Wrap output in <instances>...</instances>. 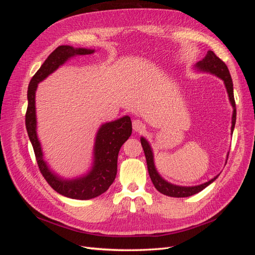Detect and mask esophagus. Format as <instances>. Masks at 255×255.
Listing matches in <instances>:
<instances>
[{
    "label": "esophagus",
    "instance_id": "1",
    "mask_svg": "<svg viewBox=\"0 0 255 255\" xmlns=\"http://www.w3.org/2000/svg\"><path fill=\"white\" fill-rule=\"evenodd\" d=\"M145 128V125L140 120H134L133 121V129L135 132H141Z\"/></svg>",
    "mask_w": 255,
    "mask_h": 255
}]
</instances>
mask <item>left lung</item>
<instances>
[{"instance_id": "left-lung-1", "label": "left lung", "mask_w": 255, "mask_h": 255, "mask_svg": "<svg viewBox=\"0 0 255 255\" xmlns=\"http://www.w3.org/2000/svg\"><path fill=\"white\" fill-rule=\"evenodd\" d=\"M196 66L198 69H200V70L211 72L215 75L219 76V78L221 80H223V82H225L231 104H232L233 109H234L233 117H232V133H233L235 122H236V104H235V100H234L233 82H232V78H231V74H230V71H229L227 65L223 63V61L217 55H216L213 51H208L206 56L201 61L197 63ZM140 141H141V145H142V149H143L144 155H145L146 166H148V171H149V174L151 177V181L154 185V187H155L163 195H166L169 197H174V198L189 197V196L198 194V192L203 190L206 186H208V185L213 183L218 177V175L215 176L214 179H212L211 181L199 185V186H194V187H182V186H176V185H172L170 183H168L165 180L161 179L156 171L155 166H154L153 154H152L150 144L144 139L143 137L141 138Z\"/></svg>"}]
</instances>
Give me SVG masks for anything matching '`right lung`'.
Instances as JSON below:
<instances>
[{
    "label": "right lung",
    "mask_w": 255,
    "mask_h": 255,
    "mask_svg": "<svg viewBox=\"0 0 255 255\" xmlns=\"http://www.w3.org/2000/svg\"><path fill=\"white\" fill-rule=\"evenodd\" d=\"M89 49H74L70 45H59L44 60L35 75L32 78L27 89V110L25 114V126L32 142L39 170L50 186L65 197L78 200H89L102 195L110 188L117 174L118 153L121 145L132 134V121L128 116L119 120L105 123L100 128L96 138L95 164L92 170L78 180L65 181L52 173L42 158L40 142L36 134V111L35 91L37 85L49 74L63 65L65 61L74 55H86L94 53Z\"/></svg>",
    "instance_id": "1"
}]
</instances>
